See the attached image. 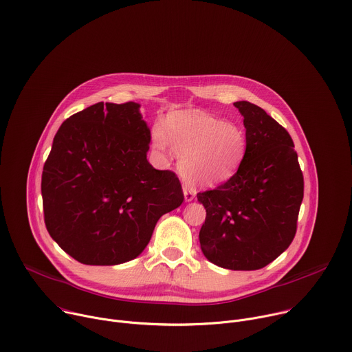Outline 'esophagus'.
I'll return each instance as SVG.
<instances>
[{
	"label": "esophagus",
	"mask_w": 352,
	"mask_h": 352,
	"mask_svg": "<svg viewBox=\"0 0 352 352\" xmlns=\"http://www.w3.org/2000/svg\"><path fill=\"white\" fill-rule=\"evenodd\" d=\"M195 195H196V190L193 188H189V186L184 188V196H185L186 202H190V200H193Z\"/></svg>",
	"instance_id": "1"
}]
</instances>
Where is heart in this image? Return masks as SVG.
Wrapping results in <instances>:
<instances>
[{"instance_id":"1","label":"heart","mask_w":352,"mask_h":352,"mask_svg":"<svg viewBox=\"0 0 352 352\" xmlns=\"http://www.w3.org/2000/svg\"><path fill=\"white\" fill-rule=\"evenodd\" d=\"M167 138L179 157L181 175L193 186H214L228 179L245 153L241 128L205 113L173 116L167 122ZM167 138L162 128H156L155 146L166 150Z\"/></svg>"}]
</instances>
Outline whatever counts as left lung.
Here are the masks:
<instances>
[{"mask_svg": "<svg viewBox=\"0 0 352 352\" xmlns=\"http://www.w3.org/2000/svg\"><path fill=\"white\" fill-rule=\"evenodd\" d=\"M243 116L246 147L236 173L197 193L206 209L199 241L205 256L230 270H258L278 258L296 232L304 175L284 126L249 102Z\"/></svg>", "mask_w": 352, "mask_h": 352, "instance_id": "1", "label": "left lung"}]
</instances>
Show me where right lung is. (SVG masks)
<instances>
[{
	"instance_id": "add662e5",
	"label": "right lung",
	"mask_w": 352,
	"mask_h": 352,
	"mask_svg": "<svg viewBox=\"0 0 352 352\" xmlns=\"http://www.w3.org/2000/svg\"><path fill=\"white\" fill-rule=\"evenodd\" d=\"M150 131L133 102L97 103L67 118L41 174L48 234L75 261L135 259L159 219L184 202L175 173L146 159Z\"/></svg>"
}]
</instances>
